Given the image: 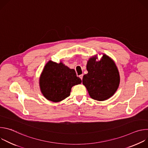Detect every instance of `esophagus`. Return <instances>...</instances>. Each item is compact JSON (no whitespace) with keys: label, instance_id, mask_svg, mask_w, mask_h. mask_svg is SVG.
<instances>
[{"label":"esophagus","instance_id":"1","mask_svg":"<svg viewBox=\"0 0 148 148\" xmlns=\"http://www.w3.org/2000/svg\"><path fill=\"white\" fill-rule=\"evenodd\" d=\"M79 77L81 78V79L82 80V77H83V74H81V75H79Z\"/></svg>","mask_w":148,"mask_h":148}]
</instances>
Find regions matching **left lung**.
I'll return each mask as SVG.
<instances>
[{"mask_svg":"<svg viewBox=\"0 0 148 148\" xmlns=\"http://www.w3.org/2000/svg\"><path fill=\"white\" fill-rule=\"evenodd\" d=\"M88 74L82 78V84L94 99L103 101L111 98L118 90L120 76L114 60L103 54L98 60L96 54L89 58L87 64Z\"/></svg>","mask_w":148,"mask_h":148,"instance_id":"obj_1","label":"left lung"}]
</instances>
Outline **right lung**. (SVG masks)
Instances as JSON below:
<instances>
[{
  "instance_id": "add662e5",
  "label": "right lung",
  "mask_w": 148,
  "mask_h": 148,
  "mask_svg": "<svg viewBox=\"0 0 148 148\" xmlns=\"http://www.w3.org/2000/svg\"><path fill=\"white\" fill-rule=\"evenodd\" d=\"M81 83L74 69L61 61H49L39 78V86L43 96L49 101L58 102L70 96L71 88Z\"/></svg>"
}]
</instances>
